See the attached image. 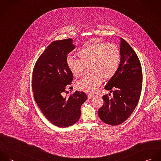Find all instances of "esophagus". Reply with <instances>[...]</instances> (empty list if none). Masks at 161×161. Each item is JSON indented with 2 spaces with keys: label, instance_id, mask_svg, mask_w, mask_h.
Segmentation results:
<instances>
[{
  "label": "esophagus",
  "instance_id": "1",
  "mask_svg": "<svg viewBox=\"0 0 161 161\" xmlns=\"http://www.w3.org/2000/svg\"><path fill=\"white\" fill-rule=\"evenodd\" d=\"M87 97H88V98L89 99H91V98H93L94 97V96L92 95V94H88L87 95Z\"/></svg>",
  "mask_w": 161,
  "mask_h": 161
}]
</instances>
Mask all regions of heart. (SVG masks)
Listing matches in <instances>:
<instances>
[{
    "label": "heart",
    "mask_w": 161,
    "mask_h": 161,
    "mask_svg": "<svg viewBox=\"0 0 161 161\" xmlns=\"http://www.w3.org/2000/svg\"><path fill=\"white\" fill-rule=\"evenodd\" d=\"M79 59L68 57L67 66L72 74L77 77L80 76L86 67H89L92 75L78 80V89L88 93H95L102 82L111 79L117 72L121 60L119 48L115 43H87L78 51Z\"/></svg>",
    "instance_id": "heart-1"
}]
</instances>
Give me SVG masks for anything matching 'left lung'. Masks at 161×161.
I'll list each match as a JSON object with an SVG mask.
<instances>
[{
  "label": "left lung",
  "mask_w": 161,
  "mask_h": 161,
  "mask_svg": "<svg viewBox=\"0 0 161 161\" xmlns=\"http://www.w3.org/2000/svg\"><path fill=\"white\" fill-rule=\"evenodd\" d=\"M121 60L115 75L109 80L105 89L113 92L109 98L103 96V105L98 116L104 123L118 125L126 121L138 105L142 84V72L138 56L125 40L120 38Z\"/></svg>",
  "instance_id": "left-lung-1"
}]
</instances>
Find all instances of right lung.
Returning a JSON list of instances; mask_svg holds the SVG:
<instances>
[{
	"label": "right lung",
	"mask_w": 161,
	"mask_h": 161,
	"mask_svg": "<svg viewBox=\"0 0 161 161\" xmlns=\"http://www.w3.org/2000/svg\"><path fill=\"white\" fill-rule=\"evenodd\" d=\"M75 47L71 38L53 42L39 57L33 71L35 100L47 119L61 128L79 119L80 107L87 98L84 92L79 91L68 97L65 95L68 89H72L73 80L66 59Z\"/></svg>",
	"instance_id": "obj_1"
}]
</instances>
